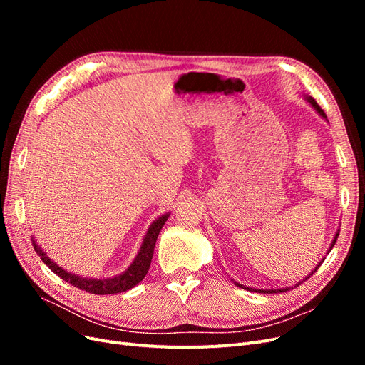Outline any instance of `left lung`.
Returning a JSON list of instances; mask_svg holds the SVG:
<instances>
[{"instance_id":"8db88e82","label":"left lung","mask_w":365,"mask_h":365,"mask_svg":"<svg viewBox=\"0 0 365 365\" xmlns=\"http://www.w3.org/2000/svg\"><path fill=\"white\" fill-rule=\"evenodd\" d=\"M307 102L311 103V105L317 109V111L319 113V115H323L324 118H327V117H326V114H324V111H323V109L319 108V105L315 102V98H312V97H307ZM338 235H339V231L336 233V236H335V239H334V242H332V247H330V248H334L335 242H336V239H338ZM319 264H322V263H319ZM319 264H318V267H319ZM318 267H317V268H318ZM315 271H317V269H315ZM312 274H314V272H312ZM309 277H311V275H309ZM309 277H307V279H309ZM236 284L239 286V288H244V289H248V291H256V292H260V294H263V292H264V294H274V292H284V291H288V289H275V291H274V289H269V291H263V289H252V288H247V286L240 284V283H236Z\"/></svg>"}]
</instances>
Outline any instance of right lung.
I'll return each mask as SVG.
<instances>
[{
    "label": "right lung",
    "mask_w": 365,
    "mask_h": 365,
    "mask_svg": "<svg viewBox=\"0 0 365 365\" xmlns=\"http://www.w3.org/2000/svg\"><path fill=\"white\" fill-rule=\"evenodd\" d=\"M169 215H164L160 219H157L155 222H153L148 231V235L143 240V245L141 250L138 252L137 259L134 260V263L130 264L129 269L125 271L118 277L114 279H105V280H94V279H82L79 275H74L70 274L65 269L59 268L56 263H53L47 256L46 252H43L35 242H33V247H35V251L39 254L41 260L47 264V267L56 274L59 275L61 279H63L67 283L73 284L74 288H79L85 292H90V294H96V295H106V294H118V292H125L130 288H134L135 284H138L143 279L146 277V274L149 271L150 267V262H152V256H153V248H155V242L157 237L160 235V231L164 225L165 220H168Z\"/></svg>",
    "instance_id": "add662e5"
}]
</instances>
